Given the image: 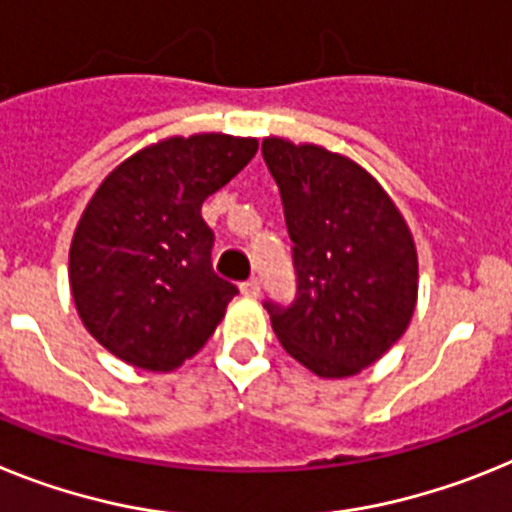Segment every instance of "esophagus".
<instances>
[{
  "mask_svg": "<svg viewBox=\"0 0 512 512\" xmlns=\"http://www.w3.org/2000/svg\"><path fill=\"white\" fill-rule=\"evenodd\" d=\"M239 288H242L244 296H250V299H257V296H260V281H257V278H250V281H244Z\"/></svg>",
  "mask_w": 512,
  "mask_h": 512,
  "instance_id": "esophagus-1",
  "label": "esophagus"
}]
</instances>
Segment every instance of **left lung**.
<instances>
[{"instance_id": "left-lung-1", "label": "left lung", "mask_w": 512, "mask_h": 512, "mask_svg": "<svg viewBox=\"0 0 512 512\" xmlns=\"http://www.w3.org/2000/svg\"><path fill=\"white\" fill-rule=\"evenodd\" d=\"M262 157L278 182L293 242L296 299L265 301L291 358L322 379L376 363L417 304V250L394 201L361 164L270 136Z\"/></svg>"}]
</instances>
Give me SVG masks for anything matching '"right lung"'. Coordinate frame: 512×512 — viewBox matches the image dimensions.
<instances>
[{"instance_id": "1", "label": "right lung", "mask_w": 512, "mask_h": 512, "mask_svg": "<svg viewBox=\"0 0 512 512\" xmlns=\"http://www.w3.org/2000/svg\"><path fill=\"white\" fill-rule=\"evenodd\" d=\"M255 151L257 139L226 133L172 136L102 180L69 250L71 296L102 348L172 371L206 345L239 291L213 273L201 206Z\"/></svg>"}]
</instances>
